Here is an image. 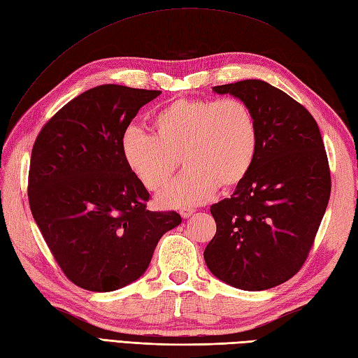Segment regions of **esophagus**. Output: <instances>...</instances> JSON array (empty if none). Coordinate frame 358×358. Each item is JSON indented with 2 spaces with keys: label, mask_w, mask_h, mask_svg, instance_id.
<instances>
[{
  "label": "esophagus",
  "mask_w": 358,
  "mask_h": 358,
  "mask_svg": "<svg viewBox=\"0 0 358 358\" xmlns=\"http://www.w3.org/2000/svg\"><path fill=\"white\" fill-rule=\"evenodd\" d=\"M196 211L194 208H189V206H184V208H180V211H179V214L184 217V219H188L189 215H193V213Z\"/></svg>",
  "instance_id": "obj_1"
}]
</instances>
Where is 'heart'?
<instances>
[{"label": "heart", "mask_w": 358, "mask_h": 358, "mask_svg": "<svg viewBox=\"0 0 358 358\" xmlns=\"http://www.w3.org/2000/svg\"><path fill=\"white\" fill-rule=\"evenodd\" d=\"M153 127L156 135L129 126L121 135V153L150 191L165 187L180 155L187 169L162 191V206L203 203L217 187L238 185L255 161V117L238 99H178L155 113Z\"/></svg>", "instance_id": "heart-1"}]
</instances>
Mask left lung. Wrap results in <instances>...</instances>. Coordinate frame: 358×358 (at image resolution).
I'll list each match as a JSON object with an SVG mask.
<instances>
[{"instance_id": "left-lung-1", "label": "left lung", "mask_w": 358, "mask_h": 358, "mask_svg": "<svg viewBox=\"0 0 358 358\" xmlns=\"http://www.w3.org/2000/svg\"><path fill=\"white\" fill-rule=\"evenodd\" d=\"M246 103L258 145L248 176L211 206L217 232L203 257L220 281L259 292L299 272L315 243L331 193L316 120L301 103L263 80L214 86Z\"/></svg>"}]
</instances>
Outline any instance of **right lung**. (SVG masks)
Masks as SVG:
<instances>
[{
	"mask_svg": "<svg viewBox=\"0 0 358 358\" xmlns=\"http://www.w3.org/2000/svg\"><path fill=\"white\" fill-rule=\"evenodd\" d=\"M161 91L101 85L42 127L31 150L29 202L42 237L71 282L113 292L149 267L162 235L182 219L149 211L150 194L121 153V135Z\"/></svg>",
	"mask_w": 358,
	"mask_h": 358,
	"instance_id": "1",
	"label": "right lung"
}]
</instances>
